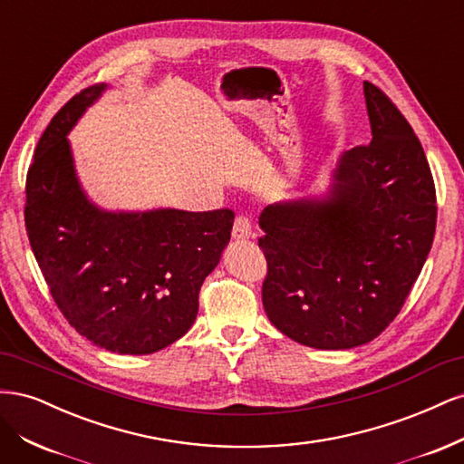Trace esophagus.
<instances>
[{
	"label": "esophagus",
	"mask_w": 464,
	"mask_h": 464,
	"mask_svg": "<svg viewBox=\"0 0 464 464\" xmlns=\"http://www.w3.org/2000/svg\"><path fill=\"white\" fill-rule=\"evenodd\" d=\"M251 236H254V227H251V220L247 217L240 215L234 220L232 237H234V240H249Z\"/></svg>",
	"instance_id": "1"
}]
</instances>
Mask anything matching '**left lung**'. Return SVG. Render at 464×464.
Segmentation results:
<instances>
[{"mask_svg":"<svg viewBox=\"0 0 464 464\" xmlns=\"http://www.w3.org/2000/svg\"><path fill=\"white\" fill-rule=\"evenodd\" d=\"M372 143L341 154L329 193L265 207L263 307L300 344L344 350L385 331L435 234V186L414 130L363 81Z\"/></svg>","mask_w":464,"mask_h":464,"instance_id":"obj_1","label":"left lung"}]
</instances>
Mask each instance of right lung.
Here are the masks:
<instances>
[{
  "label": "right lung",
  "instance_id": "obj_1",
  "mask_svg": "<svg viewBox=\"0 0 464 464\" xmlns=\"http://www.w3.org/2000/svg\"><path fill=\"white\" fill-rule=\"evenodd\" d=\"M106 85L75 94L42 133L26 174L24 224L53 302L82 336L152 354L184 336L230 242V208L111 213L82 191L67 133Z\"/></svg>",
  "mask_w": 464,
  "mask_h": 464
}]
</instances>
